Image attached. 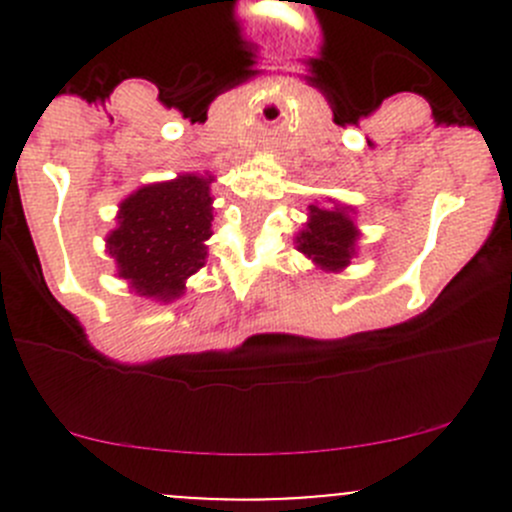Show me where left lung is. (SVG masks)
<instances>
[{
	"instance_id": "1",
	"label": "left lung",
	"mask_w": 512,
	"mask_h": 512,
	"mask_svg": "<svg viewBox=\"0 0 512 512\" xmlns=\"http://www.w3.org/2000/svg\"><path fill=\"white\" fill-rule=\"evenodd\" d=\"M309 210L312 223L297 237L299 250L329 270L349 265L356 240L352 218L344 210H322L317 205H309Z\"/></svg>"
}]
</instances>
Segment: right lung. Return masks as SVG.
Listing matches in <instances>:
<instances>
[{"label": "right lung", "instance_id": "right-lung-1", "mask_svg": "<svg viewBox=\"0 0 512 512\" xmlns=\"http://www.w3.org/2000/svg\"><path fill=\"white\" fill-rule=\"evenodd\" d=\"M208 183L200 175H180L146 185L121 203L108 255L138 294L163 302L180 297L185 280L203 267L208 255L203 242L213 235Z\"/></svg>", "mask_w": 512, "mask_h": 512}]
</instances>
